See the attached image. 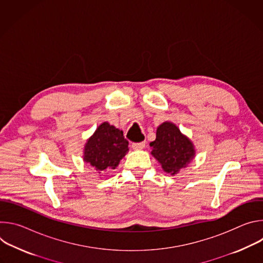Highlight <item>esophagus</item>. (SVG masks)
Segmentation results:
<instances>
[{
    "mask_svg": "<svg viewBox=\"0 0 263 263\" xmlns=\"http://www.w3.org/2000/svg\"><path fill=\"white\" fill-rule=\"evenodd\" d=\"M144 146H145V142H144V141L132 143V148H133V149H142Z\"/></svg>",
    "mask_w": 263,
    "mask_h": 263,
    "instance_id": "obj_1",
    "label": "esophagus"
}]
</instances>
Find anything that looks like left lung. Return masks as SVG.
I'll return each instance as SVG.
<instances>
[{
	"label": "left lung",
	"instance_id": "8db88e82",
	"mask_svg": "<svg viewBox=\"0 0 263 263\" xmlns=\"http://www.w3.org/2000/svg\"><path fill=\"white\" fill-rule=\"evenodd\" d=\"M149 146H152L151 154L163 171L173 176L186 167L196 155L192 140L171 122H164L157 128L156 139L149 143Z\"/></svg>",
	"mask_w": 263,
	"mask_h": 263
}]
</instances>
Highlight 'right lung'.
<instances>
[{"label": "right lung", "instance_id": "1", "mask_svg": "<svg viewBox=\"0 0 263 263\" xmlns=\"http://www.w3.org/2000/svg\"><path fill=\"white\" fill-rule=\"evenodd\" d=\"M128 140L123 131L109 123H102L87 139L84 146L83 160L99 174L115 170L129 151Z\"/></svg>", "mask_w": 263, "mask_h": 263}]
</instances>
